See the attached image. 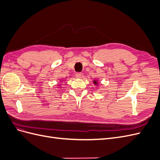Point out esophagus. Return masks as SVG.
Wrapping results in <instances>:
<instances>
[{
  "instance_id": "esophagus-1",
  "label": "esophagus",
  "mask_w": 160,
  "mask_h": 160,
  "mask_svg": "<svg viewBox=\"0 0 160 160\" xmlns=\"http://www.w3.org/2000/svg\"><path fill=\"white\" fill-rule=\"evenodd\" d=\"M75 76H76L77 78H79V79H81V78H82V77H83V73H81V72H77L76 75H75Z\"/></svg>"
}]
</instances>
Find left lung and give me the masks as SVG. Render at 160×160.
<instances>
[{"instance_id":"1","label":"left lung","mask_w":160,"mask_h":160,"mask_svg":"<svg viewBox=\"0 0 160 160\" xmlns=\"http://www.w3.org/2000/svg\"><path fill=\"white\" fill-rule=\"evenodd\" d=\"M93 84L95 85H97V86L99 85V81L98 80H93Z\"/></svg>"}]
</instances>
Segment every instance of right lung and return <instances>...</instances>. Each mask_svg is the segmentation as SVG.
Wrapping results in <instances>:
<instances>
[{
    "mask_svg": "<svg viewBox=\"0 0 160 160\" xmlns=\"http://www.w3.org/2000/svg\"><path fill=\"white\" fill-rule=\"evenodd\" d=\"M60 82H61V81ZM61 83H60V84H59V87H60V88L61 87Z\"/></svg>",
    "mask_w": 160,
    "mask_h": 160,
    "instance_id": "add662e5",
    "label": "right lung"
}]
</instances>
